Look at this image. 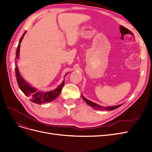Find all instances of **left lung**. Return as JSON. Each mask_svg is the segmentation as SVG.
Returning <instances> with one entry per match:
<instances>
[{"instance_id":"left-lung-1","label":"left lung","mask_w":152,"mask_h":152,"mask_svg":"<svg viewBox=\"0 0 152 152\" xmlns=\"http://www.w3.org/2000/svg\"><path fill=\"white\" fill-rule=\"evenodd\" d=\"M82 95V98L84 100L87 104H88L90 106L92 107L93 108H95V109L96 110H115L117 108H119V107H121L122 105V104H120V105H115V106H112V107H103L99 105H97L96 104H95V103L91 101H90L89 100L86 99V98L83 95V94L81 95Z\"/></svg>"}]
</instances>
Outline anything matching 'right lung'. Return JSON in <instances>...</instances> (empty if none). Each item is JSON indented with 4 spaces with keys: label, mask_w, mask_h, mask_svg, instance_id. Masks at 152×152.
Returning <instances> with one entry per match:
<instances>
[{
    "label": "right lung",
    "mask_w": 152,
    "mask_h": 152,
    "mask_svg": "<svg viewBox=\"0 0 152 152\" xmlns=\"http://www.w3.org/2000/svg\"><path fill=\"white\" fill-rule=\"evenodd\" d=\"M25 33L26 32H24L23 33V36L20 38V40H19L18 46L17 48L16 53V58H15L16 61H17V60L19 58L20 43L23 40L24 35H25ZM16 67L15 69V72H16V77L17 82H18V85L19 87V88L21 89V90L24 93V94H25L27 96H29L30 98V100L31 102L35 103V104H44V103L50 102L51 101H53V100H55L61 93L64 85V80L62 82L61 84L55 90L49 91H47V92L39 91H37V89H35V88H33L29 84H28V83H26L23 79L22 76L20 75V72L19 71L17 64H16Z\"/></svg>",
    "instance_id": "1"
}]
</instances>
